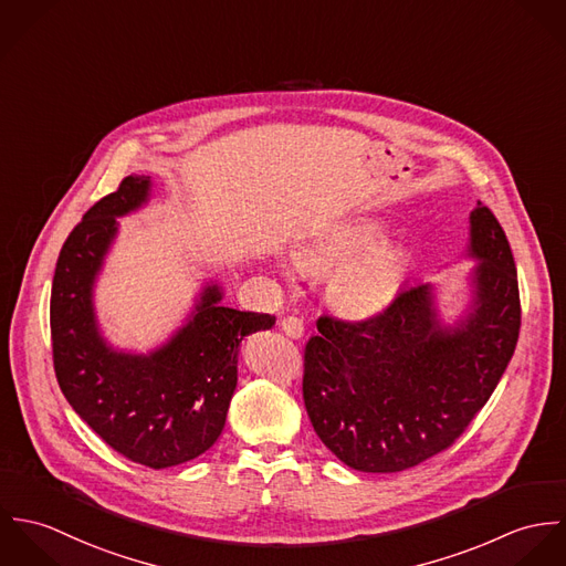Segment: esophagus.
Segmentation results:
<instances>
[{
  "label": "esophagus",
  "instance_id": "1",
  "mask_svg": "<svg viewBox=\"0 0 566 566\" xmlns=\"http://www.w3.org/2000/svg\"><path fill=\"white\" fill-rule=\"evenodd\" d=\"M281 331L285 333V335H290V337H294V339H298V337H303V333H305V326H303V321L298 318V316H285V318H281Z\"/></svg>",
  "mask_w": 566,
  "mask_h": 566
}]
</instances>
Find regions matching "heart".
<instances>
[{"instance_id":"obj_1","label":"heart","mask_w":566,"mask_h":566,"mask_svg":"<svg viewBox=\"0 0 566 566\" xmlns=\"http://www.w3.org/2000/svg\"><path fill=\"white\" fill-rule=\"evenodd\" d=\"M386 238L388 227L377 218L344 220L307 243L301 263L321 270L342 264L328 287L331 303L350 318H370L397 298L409 272V252Z\"/></svg>"}]
</instances>
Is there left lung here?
<instances>
[{"label": "left lung", "mask_w": 566, "mask_h": 566, "mask_svg": "<svg viewBox=\"0 0 566 566\" xmlns=\"http://www.w3.org/2000/svg\"><path fill=\"white\" fill-rule=\"evenodd\" d=\"M471 301L447 323L431 283H413L364 323L318 318L303 399L324 447L361 473H399L444 451L494 392L514 355L521 301L507 238L478 202L469 218Z\"/></svg>", "instance_id": "1"}]
</instances>
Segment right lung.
Returning <instances> with one entry per match:
<instances>
[{
	"mask_svg": "<svg viewBox=\"0 0 566 566\" xmlns=\"http://www.w3.org/2000/svg\"><path fill=\"white\" fill-rule=\"evenodd\" d=\"M153 187L150 176H126L84 213L59 254L50 326L56 379L74 411L124 458L167 469L216 444L238 386L240 344L276 318L224 307V290L211 279L161 346L135 353L104 337L95 281L119 233L117 218L146 207Z\"/></svg>",
	"mask_w": 566,
	"mask_h": 566,
	"instance_id": "add662e5",
	"label": "right lung"
}]
</instances>
